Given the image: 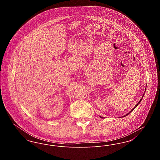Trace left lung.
Returning a JSON list of instances; mask_svg holds the SVG:
<instances>
[{
    "label": "left lung",
    "instance_id": "obj_1",
    "mask_svg": "<svg viewBox=\"0 0 160 160\" xmlns=\"http://www.w3.org/2000/svg\"><path fill=\"white\" fill-rule=\"evenodd\" d=\"M143 97H142V98H143ZM141 101H142V99H140V101H139V102H138V103H137V104H136V106L134 107V108H132V110H131V111H130V112H129V113H127V114H125V115H124V116H123V117H124V116H125H125H127V115H128V114H129V113H131V112H132V111H133V110H134V108H136V107H137V106H138V104H140V102H141ZM100 118H102V117H101V116H100Z\"/></svg>",
    "mask_w": 160,
    "mask_h": 160
}]
</instances>
